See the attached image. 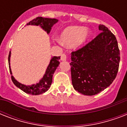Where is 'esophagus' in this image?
Masks as SVG:
<instances>
[{"label": "esophagus", "mask_w": 127, "mask_h": 127, "mask_svg": "<svg viewBox=\"0 0 127 127\" xmlns=\"http://www.w3.org/2000/svg\"><path fill=\"white\" fill-rule=\"evenodd\" d=\"M61 61H66V55L65 53H63L61 55Z\"/></svg>", "instance_id": "esophagus-1"}]
</instances>
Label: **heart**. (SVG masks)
I'll list each match as a JSON object with an SVG mask.
<instances>
[{
  "instance_id": "b5f03b06",
  "label": "heart",
  "mask_w": 127,
  "mask_h": 127,
  "mask_svg": "<svg viewBox=\"0 0 127 127\" xmlns=\"http://www.w3.org/2000/svg\"><path fill=\"white\" fill-rule=\"evenodd\" d=\"M90 33L82 27L70 26L64 29L60 35V41L68 47L81 45L90 37Z\"/></svg>"
}]
</instances>
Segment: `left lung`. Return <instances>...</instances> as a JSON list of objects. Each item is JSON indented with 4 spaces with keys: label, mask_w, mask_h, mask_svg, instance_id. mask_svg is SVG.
Wrapping results in <instances>:
<instances>
[{
    "label": "left lung",
    "mask_w": 127,
    "mask_h": 127,
    "mask_svg": "<svg viewBox=\"0 0 127 127\" xmlns=\"http://www.w3.org/2000/svg\"><path fill=\"white\" fill-rule=\"evenodd\" d=\"M90 42L72 52V83L74 90L94 95L109 86L117 74L120 51L116 37L104 25Z\"/></svg>",
    "instance_id": "left-lung-1"
}]
</instances>
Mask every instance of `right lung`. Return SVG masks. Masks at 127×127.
<instances>
[{
    "instance_id": "add662e5",
    "label": "right lung",
    "mask_w": 127,
    "mask_h": 127,
    "mask_svg": "<svg viewBox=\"0 0 127 127\" xmlns=\"http://www.w3.org/2000/svg\"><path fill=\"white\" fill-rule=\"evenodd\" d=\"M58 22V20L55 18H43V17H37L36 18L33 19V20L30 21V22L27 24L28 25H35V26H40L44 30L47 32V33H49L51 30L52 26ZM11 53L10 51L8 55V64L10 65V59ZM60 57H53L51 59L50 63L48 66L46 70V72L44 74L43 77L39 83L36 84H33L31 86H26L20 83L13 77V76H11V78L12 80L13 83L16 86L24 91L26 94H29L31 95H39L45 92L49 89L52 83V79H53V75L54 72L57 69V68L59 64ZM9 69L10 74H12L10 66H9Z\"/></svg>"
}]
</instances>
